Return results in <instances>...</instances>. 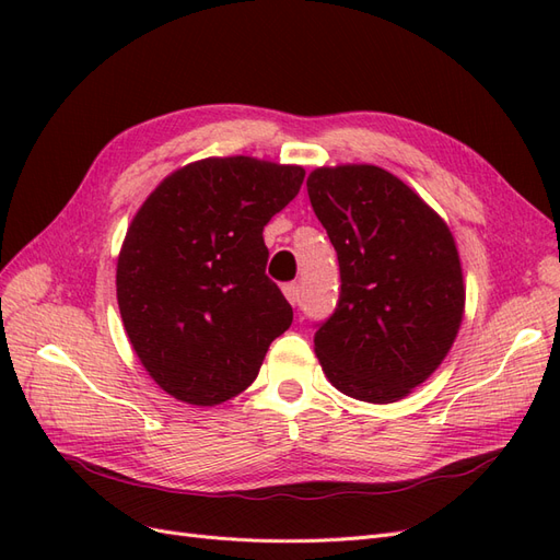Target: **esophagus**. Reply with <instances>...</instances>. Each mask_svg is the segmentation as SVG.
I'll return each mask as SVG.
<instances>
[{
  "label": "esophagus",
  "instance_id": "1",
  "mask_svg": "<svg viewBox=\"0 0 560 560\" xmlns=\"http://www.w3.org/2000/svg\"><path fill=\"white\" fill-rule=\"evenodd\" d=\"M282 292H284L287 301L292 303V306H301V287H299V282H287L282 287Z\"/></svg>",
  "mask_w": 560,
  "mask_h": 560
}]
</instances>
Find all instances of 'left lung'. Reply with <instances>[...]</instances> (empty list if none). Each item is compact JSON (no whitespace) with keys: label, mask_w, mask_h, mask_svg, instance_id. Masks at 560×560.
<instances>
[{"label":"left lung","mask_w":560,"mask_h":560,"mask_svg":"<svg viewBox=\"0 0 560 560\" xmlns=\"http://www.w3.org/2000/svg\"><path fill=\"white\" fill-rule=\"evenodd\" d=\"M311 206L338 257L341 292L315 325V352L343 395L387 404L442 364L465 287L453 235L409 186L376 165L317 167Z\"/></svg>","instance_id":"obj_1"}]
</instances>
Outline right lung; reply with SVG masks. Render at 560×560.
<instances>
[{"label": "right lung", "instance_id": "obj_1", "mask_svg": "<svg viewBox=\"0 0 560 560\" xmlns=\"http://www.w3.org/2000/svg\"><path fill=\"white\" fill-rule=\"evenodd\" d=\"M303 167L249 156L182 167L135 214L116 296L140 362L167 395L222 404L257 378L292 306L266 276L264 226L303 184Z\"/></svg>", "mask_w": 560, "mask_h": 560}]
</instances>
